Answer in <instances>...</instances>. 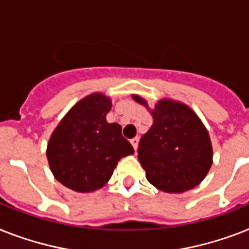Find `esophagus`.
Listing matches in <instances>:
<instances>
[{
	"label": "esophagus",
	"instance_id": "34e87169",
	"mask_svg": "<svg viewBox=\"0 0 249 249\" xmlns=\"http://www.w3.org/2000/svg\"><path fill=\"white\" fill-rule=\"evenodd\" d=\"M138 142H139L138 137H135V138L130 139V143H131V145H133V148H134V149L138 148Z\"/></svg>",
	"mask_w": 249,
	"mask_h": 249
}]
</instances>
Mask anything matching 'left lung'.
Listing matches in <instances>:
<instances>
[{"instance_id":"left-lung-1","label":"left lung","mask_w":249,"mask_h":249,"mask_svg":"<svg viewBox=\"0 0 249 249\" xmlns=\"http://www.w3.org/2000/svg\"><path fill=\"white\" fill-rule=\"evenodd\" d=\"M131 97L153 119L138 148L147 180L166 193H183L197 187L209 174L213 157L209 130L199 116L180 101L162 98L155 108H149L143 97Z\"/></svg>"}]
</instances>
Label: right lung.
Instances as JSON below:
<instances>
[{"mask_svg":"<svg viewBox=\"0 0 249 249\" xmlns=\"http://www.w3.org/2000/svg\"><path fill=\"white\" fill-rule=\"evenodd\" d=\"M110 97L94 92L78 101L52 131L46 156L54 179L89 193L110 180L121 157L134 153L118 123H107Z\"/></svg>","mask_w":249,"mask_h":249,"instance_id":"right-lung-1","label":"right lung"}]
</instances>
